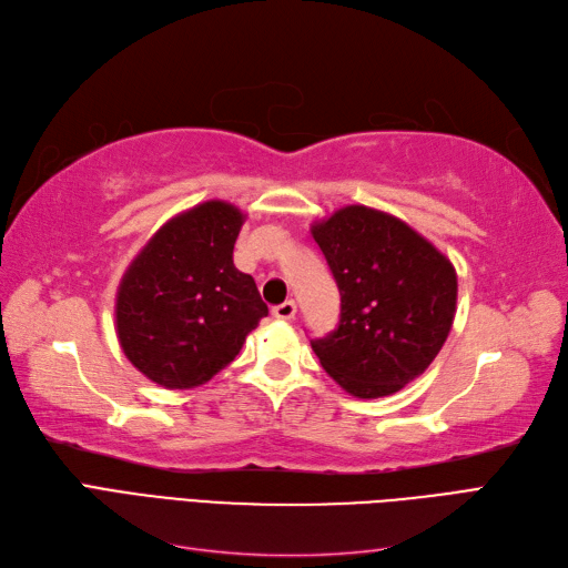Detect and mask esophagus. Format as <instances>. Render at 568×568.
<instances>
[{"instance_id":"34e87169","label":"esophagus","mask_w":568,"mask_h":568,"mask_svg":"<svg viewBox=\"0 0 568 568\" xmlns=\"http://www.w3.org/2000/svg\"><path fill=\"white\" fill-rule=\"evenodd\" d=\"M272 317L277 320H294L296 317V303L294 301H284L282 305L272 307Z\"/></svg>"}]
</instances>
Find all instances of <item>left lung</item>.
Segmentation results:
<instances>
[{"label": "left lung", "mask_w": 568, "mask_h": 568, "mask_svg": "<svg viewBox=\"0 0 568 568\" xmlns=\"http://www.w3.org/2000/svg\"><path fill=\"white\" fill-rule=\"evenodd\" d=\"M341 294L338 326L311 346L357 398L400 390L434 363L457 303L453 263L403 220L346 205L313 227Z\"/></svg>", "instance_id": "obj_1"}]
</instances>
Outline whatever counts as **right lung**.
<instances>
[{
    "mask_svg": "<svg viewBox=\"0 0 568 568\" xmlns=\"http://www.w3.org/2000/svg\"><path fill=\"white\" fill-rule=\"evenodd\" d=\"M244 215L205 201L153 234L128 267L115 329L130 363L165 388H194L225 369L267 315L232 253Z\"/></svg>",
    "mask_w": 568,
    "mask_h": 568,
    "instance_id": "add662e5",
    "label": "right lung"
}]
</instances>
